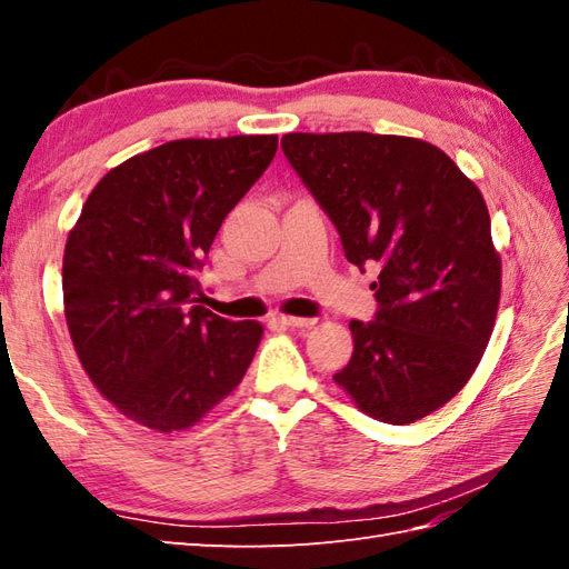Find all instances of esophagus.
<instances>
[{
    "label": "esophagus",
    "mask_w": 569,
    "mask_h": 569,
    "mask_svg": "<svg viewBox=\"0 0 569 569\" xmlns=\"http://www.w3.org/2000/svg\"><path fill=\"white\" fill-rule=\"evenodd\" d=\"M278 325H286V328H310V318H293V316H278L273 318Z\"/></svg>",
    "instance_id": "1"
}]
</instances>
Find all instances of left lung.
I'll list each match as a JSON object with an SVG mask.
<instances>
[{"instance_id":"left-lung-1","label":"left lung","mask_w":569,"mask_h":569,"mask_svg":"<svg viewBox=\"0 0 569 569\" xmlns=\"http://www.w3.org/2000/svg\"><path fill=\"white\" fill-rule=\"evenodd\" d=\"M281 149L347 261L379 271V308L369 322H349L355 352L332 379L391 426L430 416L475 373L497 320L501 261L485 198L420 139L286 134Z\"/></svg>"}]
</instances>
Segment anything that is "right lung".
Wrapping results in <instances>:
<instances>
[{
    "label": "right lung",
    "mask_w": 569,
    "mask_h": 569,
    "mask_svg": "<svg viewBox=\"0 0 569 569\" xmlns=\"http://www.w3.org/2000/svg\"><path fill=\"white\" fill-rule=\"evenodd\" d=\"M276 149L278 137L168 141L82 204L63 257L68 330L92 383L141 426L190 428L251 365L261 325L198 306V273Z\"/></svg>",
    "instance_id": "right-lung-1"
}]
</instances>
